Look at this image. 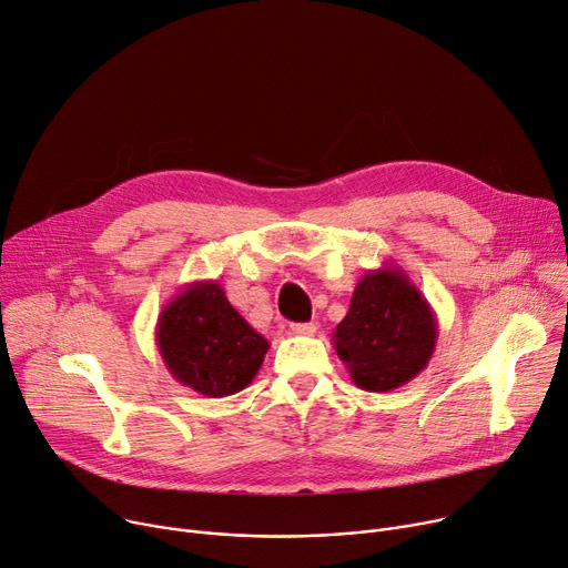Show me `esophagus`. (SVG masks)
<instances>
[{"instance_id": "1", "label": "esophagus", "mask_w": 568, "mask_h": 568, "mask_svg": "<svg viewBox=\"0 0 568 568\" xmlns=\"http://www.w3.org/2000/svg\"><path fill=\"white\" fill-rule=\"evenodd\" d=\"M291 332L297 336H312L316 332V325L314 323H293Z\"/></svg>"}]
</instances>
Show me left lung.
Here are the masks:
<instances>
[{
	"label": "left lung",
	"instance_id": "1",
	"mask_svg": "<svg viewBox=\"0 0 568 568\" xmlns=\"http://www.w3.org/2000/svg\"><path fill=\"white\" fill-rule=\"evenodd\" d=\"M436 338V314L394 261H384L382 268L359 280L351 310L332 334L353 382L373 394L412 382L429 364Z\"/></svg>",
	"mask_w": 568,
	"mask_h": 568
}]
</instances>
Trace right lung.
<instances>
[{
  "label": "right lung",
  "mask_w": 568,
  "mask_h": 568,
  "mask_svg": "<svg viewBox=\"0 0 568 568\" xmlns=\"http://www.w3.org/2000/svg\"><path fill=\"white\" fill-rule=\"evenodd\" d=\"M154 341L170 375L206 398L239 394L271 347L213 280L186 284L165 304Z\"/></svg>",
  "instance_id": "right-lung-1"
}]
</instances>
